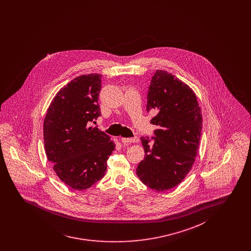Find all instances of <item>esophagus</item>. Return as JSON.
I'll list each match as a JSON object with an SVG mask.
<instances>
[{"mask_svg": "<svg viewBox=\"0 0 251 251\" xmlns=\"http://www.w3.org/2000/svg\"><path fill=\"white\" fill-rule=\"evenodd\" d=\"M122 143L124 144H131V143H138L139 138L138 137H133V138H122Z\"/></svg>", "mask_w": 251, "mask_h": 251, "instance_id": "esophagus-1", "label": "esophagus"}]
</instances>
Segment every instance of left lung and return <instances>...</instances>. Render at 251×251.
Returning a JSON list of instances; mask_svg holds the SVG:
<instances>
[{"instance_id":"8db88e82","label":"left lung","mask_w":251,"mask_h":251,"mask_svg":"<svg viewBox=\"0 0 251 251\" xmlns=\"http://www.w3.org/2000/svg\"><path fill=\"white\" fill-rule=\"evenodd\" d=\"M147 111L155 109L151 123L154 137H142L145 158L136 174L152 190L178 185L190 172L201 140L202 118L197 97L188 84L167 71L157 70L147 94Z\"/></svg>"}]
</instances>
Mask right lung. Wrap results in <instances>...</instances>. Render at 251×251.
<instances>
[{
  "label": "right lung",
  "mask_w": 251,
  "mask_h": 251,
  "mask_svg": "<svg viewBox=\"0 0 251 251\" xmlns=\"http://www.w3.org/2000/svg\"><path fill=\"white\" fill-rule=\"evenodd\" d=\"M101 76H79L63 86L44 120L47 158L61 181L74 190H86L99 181L115 149L110 137L89 127L101 115L98 103Z\"/></svg>",
  "instance_id": "1"
}]
</instances>
